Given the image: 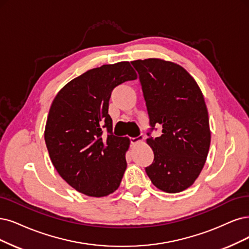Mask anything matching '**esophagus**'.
Masks as SVG:
<instances>
[{"label":"esophagus","instance_id":"esophagus-1","mask_svg":"<svg viewBox=\"0 0 249 249\" xmlns=\"http://www.w3.org/2000/svg\"><path fill=\"white\" fill-rule=\"evenodd\" d=\"M143 141V136L142 135H140V136H136V137H130V142L132 144H135L137 142H142Z\"/></svg>","mask_w":249,"mask_h":249}]
</instances>
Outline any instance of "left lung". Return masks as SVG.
<instances>
[{
  "label": "left lung",
  "mask_w": 249,
  "mask_h": 249,
  "mask_svg": "<svg viewBox=\"0 0 249 249\" xmlns=\"http://www.w3.org/2000/svg\"><path fill=\"white\" fill-rule=\"evenodd\" d=\"M139 73L149 115L154 161L145 167L153 185L166 193L191 187L203 168L210 145L205 101L196 81L177 63L157 58L131 61ZM155 125L162 134L153 138Z\"/></svg>",
  "instance_id": "left-lung-1"
}]
</instances>
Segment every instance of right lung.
<instances>
[{"mask_svg":"<svg viewBox=\"0 0 249 249\" xmlns=\"http://www.w3.org/2000/svg\"><path fill=\"white\" fill-rule=\"evenodd\" d=\"M135 79L129 62L105 64L71 80L53 100L46 146L59 176L82 194L104 197L120 186L129 139L113 134L108 101L117 86Z\"/></svg>","mask_w":249,"mask_h":249,"instance_id":"right-lung-1","label":"right lung"}]
</instances>
